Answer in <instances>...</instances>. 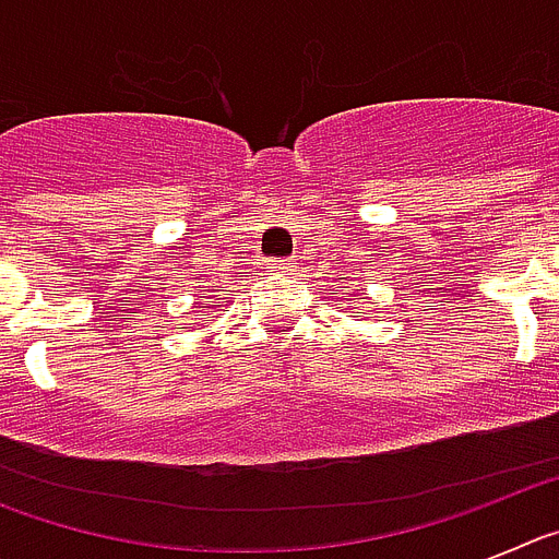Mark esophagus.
Returning <instances> with one entry per match:
<instances>
[{"mask_svg": "<svg viewBox=\"0 0 559 559\" xmlns=\"http://www.w3.org/2000/svg\"><path fill=\"white\" fill-rule=\"evenodd\" d=\"M271 269H274L276 274H288V271H294V263H290V260H271Z\"/></svg>", "mask_w": 559, "mask_h": 559, "instance_id": "34e87169", "label": "esophagus"}]
</instances>
